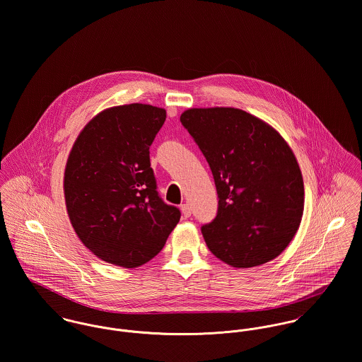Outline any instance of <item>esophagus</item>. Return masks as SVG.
<instances>
[{
  "label": "esophagus",
  "mask_w": 362,
  "mask_h": 362,
  "mask_svg": "<svg viewBox=\"0 0 362 362\" xmlns=\"http://www.w3.org/2000/svg\"><path fill=\"white\" fill-rule=\"evenodd\" d=\"M180 209H182V214H183V216L185 218H189L190 215H192V206H190V204H182V206H180Z\"/></svg>",
  "instance_id": "34e87169"
}]
</instances>
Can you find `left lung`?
Wrapping results in <instances>:
<instances>
[{"label": "left lung", "instance_id": "8db88e82", "mask_svg": "<svg viewBox=\"0 0 362 362\" xmlns=\"http://www.w3.org/2000/svg\"><path fill=\"white\" fill-rule=\"evenodd\" d=\"M180 122L208 162L218 193L216 216L201 226L209 251L235 268L276 258L304 209L301 170L287 143L236 108H193Z\"/></svg>", "mask_w": 362, "mask_h": 362}]
</instances>
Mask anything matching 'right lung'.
Instances as JSON below:
<instances>
[{"mask_svg":"<svg viewBox=\"0 0 362 362\" xmlns=\"http://www.w3.org/2000/svg\"><path fill=\"white\" fill-rule=\"evenodd\" d=\"M165 118V110L146 104L105 110L86 124L69 154V219L83 244L110 264H146L180 219V209L158 194L150 162Z\"/></svg>","mask_w":362,"mask_h":362,"instance_id":"right-lung-1","label":"right lung"}]
</instances>
